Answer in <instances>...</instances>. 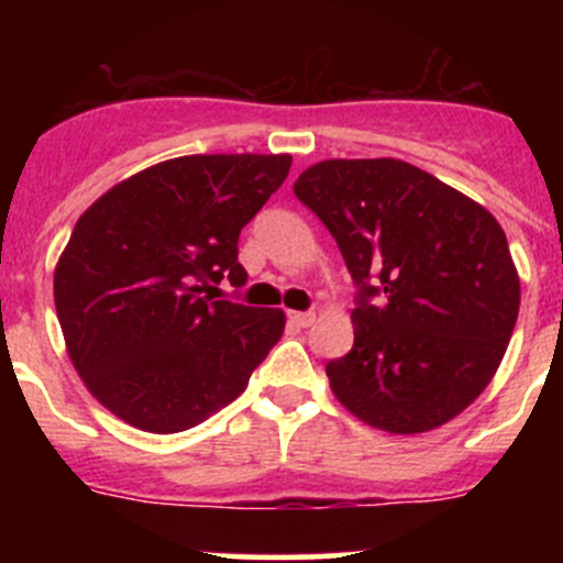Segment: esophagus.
<instances>
[{
  "label": "esophagus",
  "mask_w": 563,
  "mask_h": 563,
  "mask_svg": "<svg viewBox=\"0 0 563 563\" xmlns=\"http://www.w3.org/2000/svg\"><path fill=\"white\" fill-rule=\"evenodd\" d=\"M288 321H291L294 327H310V323L316 321V313H297V310H294V313H288Z\"/></svg>",
  "instance_id": "1"
}]
</instances>
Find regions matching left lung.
<instances>
[{
	"label": "left lung",
	"instance_id": "1",
	"mask_svg": "<svg viewBox=\"0 0 563 563\" xmlns=\"http://www.w3.org/2000/svg\"><path fill=\"white\" fill-rule=\"evenodd\" d=\"M294 192L338 242L360 305L354 349L327 365L334 397L395 435L441 428L496 376L520 308L498 220L395 157L321 161ZM385 294V305L366 299Z\"/></svg>",
	"mask_w": 563,
	"mask_h": 563
}]
</instances>
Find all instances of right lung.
I'll use <instances>...</instances> for the list:
<instances>
[{"label": "right lung", "mask_w": 563, "mask_h": 563, "mask_svg": "<svg viewBox=\"0 0 563 563\" xmlns=\"http://www.w3.org/2000/svg\"><path fill=\"white\" fill-rule=\"evenodd\" d=\"M291 155H185L128 176L78 218L54 269L67 354L100 406L146 433L196 428L242 395L280 340L277 308L214 299L245 286L240 231Z\"/></svg>", "instance_id": "right-lung-1"}]
</instances>
